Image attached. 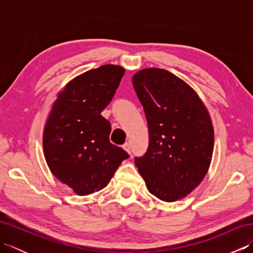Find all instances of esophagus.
I'll return each mask as SVG.
<instances>
[{
  "instance_id": "1",
  "label": "esophagus",
  "mask_w": 253,
  "mask_h": 253,
  "mask_svg": "<svg viewBox=\"0 0 253 253\" xmlns=\"http://www.w3.org/2000/svg\"><path fill=\"white\" fill-rule=\"evenodd\" d=\"M123 149L125 150V151H126L127 153H130V143H129V142H126V143L123 146Z\"/></svg>"
}]
</instances>
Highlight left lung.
<instances>
[{"mask_svg": "<svg viewBox=\"0 0 253 253\" xmlns=\"http://www.w3.org/2000/svg\"><path fill=\"white\" fill-rule=\"evenodd\" d=\"M132 84L150 136L148 151L135 163L153 196L177 201L208 173L214 148L211 117L196 91L165 69H141Z\"/></svg>", "mask_w": 253, "mask_h": 253, "instance_id": "left-lung-1", "label": "left lung"}]
</instances>
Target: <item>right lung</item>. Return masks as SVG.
I'll use <instances>...</instances> for the list:
<instances>
[{
  "label": "right lung",
  "instance_id": "1",
  "mask_svg": "<svg viewBox=\"0 0 253 253\" xmlns=\"http://www.w3.org/2000/svg\"><path fill=\"white\" fill-rule=\"evenodd\" d=\"M125 68L106 64L72 79L57 94L43 129L51 173L78 196L103 189L128 153L110 142L111 124L101 115Z\"/></svg>",
  "mask_w": 253,
  "mask_h": 253
}]
</instances>
